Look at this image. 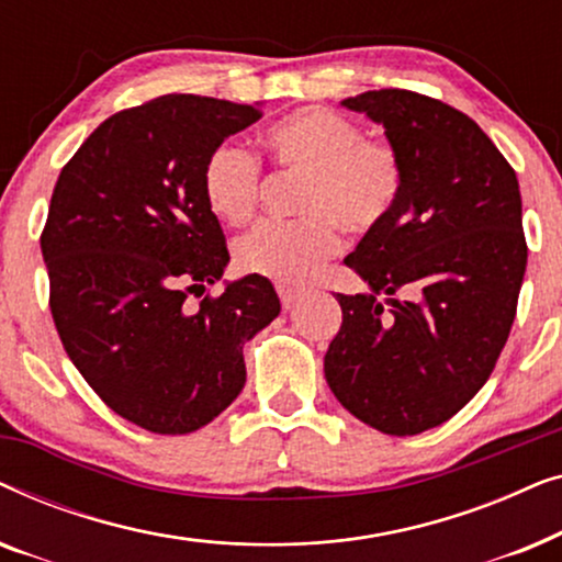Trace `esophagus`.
Returning <instances> with one entry per match:
<instances>
[{"label": "esophagus", "instance_id": "34e87169", "mask_svg": "<svg viewBox=\"0 0 562 562\" xmlns=\"http://www.w3.org/2000/svg\"><path fill=\"white\" fill-rule=\"evenodd\" d=\"M276 291H279V299H281L283 310H291L296 299L302 296V291L294 289V286H289V283H279V286H276Z\"/></svg>", "mask_w": 562, "mask_h": 562}]
</instances>
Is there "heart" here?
Returning <instances> with one entry per match:
<instances>
[{
    "label": "heart",
    "instance_id": "heart-1",
    "mask_svg": "<svg viewBox=\"0 0 562 562\" xmlns=\"http://www.w3.org/2000/svg\"><path fill=\"white\" fill-rule=\"evenodd\" d=\"M263 143L276 168L296 187V220L260 222L237 237L240 271L304 283L342 248L340 227L371 235L394 214L404 191V160L389 140L325 106H306L273 122ZM202 194L214 217L243 225L258 212L263 168L237 143L214 145L202 166Z\"/></svg>",
    "mask_w": 562,
    "mask_h": 562
}]
</instances>
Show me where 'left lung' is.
I'll use <instances>...</instances> for the list:
<instances>
[{
  "instance_id": "1",
  "label": "left lung",
  "mask_w": 562,
  "mask_h": 562,
  "mask_svg": "<svg viewBox=\"0 0 562 562\" xmlns=\"http://www.w3.org/2000/svg\"><path fill=\"white\" fill-rule=\"evenodd\" d=\"M342 104L386 127L404 191L345 258L371 294H337L342 325L325 379L352 417L419 435L479 394L509 337L527 268L519 181L491 137L440 99L379 89ZM402 288L404 303L393 296Z\"/></svg>"
}]
</instances>
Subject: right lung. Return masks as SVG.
I'll return each instance as SVG.
<instances>
[{
  "mask_svg": "<svg viewBox=\"0 0 562 562\" xmlns=\"http://www.w3.org/2000/svg\"><path fill=\"white\" fill-rule=\"evenodd\" d=\"M260 117L225 99H150L104 120L53 189L41 250L58 337L97 396L148 432L225 412L245 386L243 345L281 312L263 276L206 291L229 252L202 166Z\"/></svg>",
  "mask_w": 562,
  "mask_h": 562,
  "instance_id": "right-lung-1",
  "label": "right lung"
}]
</instances>
